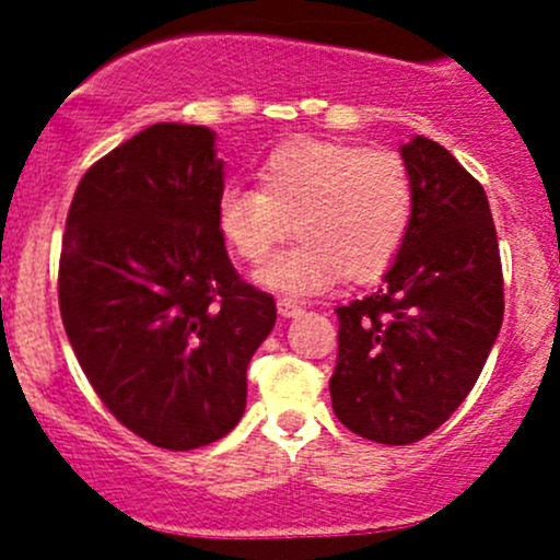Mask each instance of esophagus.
<instances>
[{"instance_id": "obj_1", "label": "esophagus", "mask_w": 560, "mask_h": 560, "mask_svg": "<svg viewBox=\"0 0 560 560\" xmlns=\"http://www.w3.org/2000/svg\"><path fill=\"white\" fill-rule=\"evenodd\" d=\"M306 308H303V303H298L295 298H279V314L287 316V319H295V316H301Z\"/></svg>"}]
</instances>
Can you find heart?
Masks as SVG:
<instances>
[{"mask_svg":"<svg viewBox=\"0 0 560 560\" xmlns=\"http://www.w3.org/2000/svg\"><path fill=\"white\" fill-rule=\"evenodd\" d=\"M417 191L404 156L336 140H295L259 167V186H228L219 228L248 265L295 235L301 244L259 273L273 290L319 292L336 279L371 281L398 257Z\"/></svg>","mask_w":560,"mask_h":560,"instance_id":"obj_1","label":"heart"}]
</instances>
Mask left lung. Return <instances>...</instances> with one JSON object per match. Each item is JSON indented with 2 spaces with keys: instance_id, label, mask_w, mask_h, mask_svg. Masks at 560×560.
<instances>
[{
  "instance_id": "1",
  "label": "left lung",
  "mask_w": 560,
  "mask_h": 560,
  "mask_svg": "<svg viewBox=\"0 0 560 560\" xmlns=\"http://www.w3.org/2000/svg\"><path fill=\"white\" fill-rule=\"evenodd\" d=\"M415 178L409 238L380 290L338 306L332 411L358 436L415 444L466 400L504 319L488 195L436 140L400 149Z\"/></svg>"
}]
</instances>
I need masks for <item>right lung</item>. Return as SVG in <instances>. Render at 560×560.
I'll return each instance as SVG.
<instances>
[{"label": "right lung", "mask_w": 560, "mask_h": 560, "mask_svg": "<svg viewBox=\"0 0 560 560\" xmlns=\"http://www.w3.org/2000/svg\"><path fill=\"white\" fill-rule=\"evenodd\" d=\"M213 132L154 124L83 173L67 211L59 312L89 385L162 450L238 425L276 301L238 276L219 228Z\"/></svg>", "instance_id": "right-lung-1"}]
</instances>
